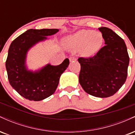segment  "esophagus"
Returning a JSON list of instances; mask_svg holds the SVG:
<instances>
[{
  "mask_svg": "<svg viewBox=\"0 0 135 135\" xmlns=\"http://www.w3.org/2000/svg\"><path fill=\"white\" fill-rule=\"evenodd\" d=\"M69 60H70V62H75V61H77V58L74 56L70 57V58H69Z\"/></svg>",
  "mask_w": 135,
  "mask_h": 135,
  "instance_id": "obj_1",
  "label": "esophagus"
}]
</instances>
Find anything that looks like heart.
Listing matches in <instances>:
<instances>
[{"label": "heart", "instance_id": "obj_1", "mask_svg": "<svg viewBox=\"0 0 135 135\" xmlns=\"http://www.w3.org/2000/svg\"><path fill=\"white\" fill-rule=\"evenodd\" d=\"M104 38L100 32L80 30L65 40V44L74 49H80L81 55L86 58L97 54L103 46Z\"/></svg>", "mask_w": 135, "mask_h": 135}]
</instances>
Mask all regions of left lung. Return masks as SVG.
Instances as JSON below:
<instances>
[{"label":"left lung","mask_w":135,"mask_h":135,"mask_svg":"<svg viewBox=\"0 0 135 135\" xmlns=\"http://www.w3.org/2000/svg\"><path fill=\"white\" fill-rule=\"evenodd\" d=\"M105 46L90 58H79V81L85 92L99 98L114 95L126 82L129 58L124 41L114 31L99 28Z\"/></svg>","instance_id":"left-lung-1"}]
</instances>
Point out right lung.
<instances>
[{
    "instance_id": "1",
    "label": "right lung",
    "mask_w": 135,
    "mask_h": 135,
    "mask_svg": "<svg viewBox=\"0 0 135 135\" xmlns=\"http://www.w3.org/2000/svg\"><path fill=\"white\" fill-rule=\"evenodd\" d=\"M59 29H30L12 42L6 62L11 86L25 98L41 101L55 92L60 76L67 69L69 60L66 58L59 65L48 64L41 69L28 70L26 65L28 51L47 36L56 33Z\"/></svg>"
}]
</instances>
